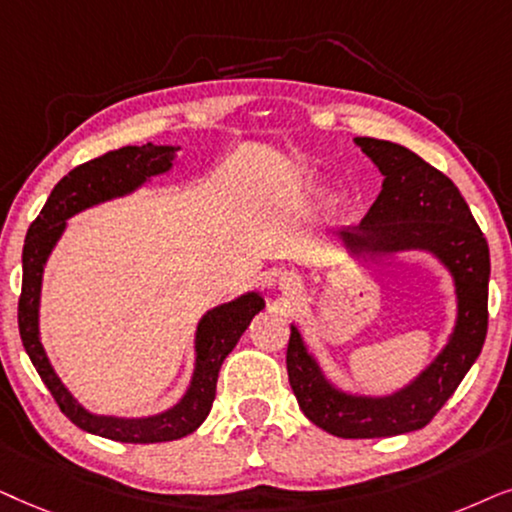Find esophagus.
<instances>
[{"label":"esophagus","mask_w":512,"mask_h":512,"mask_svg":"<svg viewBox=\"0 0 512 512\" xmlns=\"http://www.w3.org/2000/svg\"><path fill=\"white\" fill-rule=\"evenodd\" d=\"M288 283H292V278H288Z\"/></svg>","instance_id":"1"}]
</instances>
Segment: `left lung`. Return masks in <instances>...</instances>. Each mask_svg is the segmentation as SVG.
Wrapping results in <instances>:
<instances>
[{
	"label": "left lung",
	"mask_w": 512,
	"mask_h": 512,
	"mask_svg": "<svg viewBox=\"0 0 512 512\" xmlns=\"http://www.w3.org/2000/svg\"><path fill=\"white\" fill-rule=\"evenodd\" d=\"M384 175L381 194L358 227L344 229L356 252L431 250L454 274L459 320L435 363L391 398H358L337 391L290 327L288 379L302 412L337 438H388L424 428L452 398L487 337L489 245L468 203L445 173L403 145L356 138Z\"/></svg>",
	"instance_id": "1"
}]
</instances>
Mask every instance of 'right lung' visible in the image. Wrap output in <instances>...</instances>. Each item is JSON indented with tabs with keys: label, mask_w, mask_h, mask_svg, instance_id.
<instances>
[{
	"label": "right lung",
	"mask_w": 512,
	"mask_h": 512,
	"mask_svg": "<svg viewBox=\"0 0 512 512\" xmlns=\"http://www.w3.org/2000/svg\"><path fill=\"white\" fill-rule=\"evenodd\" d=\"M173 152V147H156L147 142L142 147L112 149L98 159L81 163L53 187L42 213L27 229L23 245V290L18 299V330L27 356L37 367L39 377L51 391L60 412L74 426L109 440L133 442V445L185 438L203 424L213 407L217 374H220L224 358L248 330L252 316L264 309V299L257 292H248L236 302L217 306L201 318L199 332H196V370L192 386L173 410L149 419H114L88 414L53 372L42 342H39V290H42L46 257L63 234L67 217L100 201L133 192L147 177L166 173Z\"/></svg>",
	"instance_id": "1"
}]
</instances>
